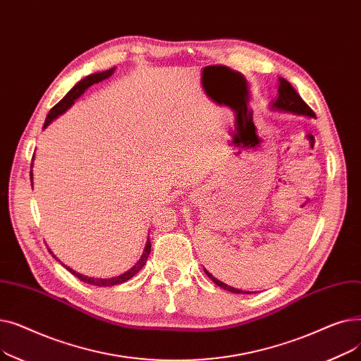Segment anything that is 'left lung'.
<instances>
[{
  "label": "left lung",
  "instance_id": "obj_1",
  "mask_svg": "<svg viewBox=\"0 0 361 361\" xmlns=\"http://www.w3.org/2000/svg\"><path fill=\"white\" fill-rule=\"evenodd\" d=\"M278 98L274 101L272 108L279 109V111H286V112H293L297 114V116H306V117H316V114L313 112V109L301 99L300 94L295 92V89L291 86L290 82H287L286 79L279 78L278 80ZM206 275L209 276L218 287L226 290V291H231L234 294H252L250 291H241L237 288H233L230 286H226V283L221 282L219 279H216L215 276H212V274L207 272L204 269Z\"/></svg>",
  "mask_w": 361,
  "mask_h": 361
}]
</instances>
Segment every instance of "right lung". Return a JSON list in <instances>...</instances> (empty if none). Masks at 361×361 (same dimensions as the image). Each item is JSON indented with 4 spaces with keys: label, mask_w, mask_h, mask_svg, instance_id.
Segmentation results:
<instances>
[{
    "label": "right lung",
    "mask_w": 361,
    "mask_h": 361,
    "mask_svg": "<svg viewBox=\"0 0 361 361\" xmlns=\"http://www.w3.org/2000/svg\"><path fill=\"white\" fill-rule=\"evenodd\" d=\"M112 73H114V68L106 70V71H102V73L90 74V75H87V78H85L83 80H80L78 85H75V86L66 94V97H64L59 104H56L55 106L51 108V111H49V114H48V117H47V120H45L44 128H45L54 118L59 117L60 114H63L64 111H67V109L74 104V101L78 99L82 93H85V90H86L89 86H92L93 83H98V82H102V80L108 79ZM30 180H32V173H30ZM149 253H150V241H149V238H147L146 247H145V250H143V255H142V257L137 260V263H135V267H133L131 269H128L127 272H124L123 275L114 276V278H106V279L89 278V276H85V275H80V274H78V272H74L73 269H70V268H67V267H66V268H67L73 275L78 276L80 281L87 282V283H90V286H97V287H112V286H118V283H123V282L128 281L130 278L135 276V275L145 267V263H146V260H147V257H149ZM55 259H56V257H55Z\"/></svg>",
    "instance_id": "obj_1"
}]
</instances>
